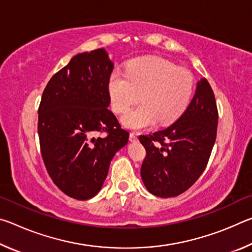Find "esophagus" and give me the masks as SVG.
<instances>
[{
  "label": "esophagus",
  "mask_w": 252,
  "mask_h": 252,
  "mask_svg": "<svg viewBox=\"0 0 252 252\" xmlns=\"http://www.w3.org/2000/svg\"><path fill=\"white\" fill-rule=\"evenodd\" d=\"M129 139L131 142H135V141H138V135H136L135 133H130Z\"/></svg>",
  "instance_id": "34e87169"
}]
</instances>
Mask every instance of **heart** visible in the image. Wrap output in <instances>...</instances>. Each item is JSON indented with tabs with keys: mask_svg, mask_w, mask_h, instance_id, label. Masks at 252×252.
I'll list each match as a JSON object with an SVG mask.
<instances>
[{
	"mask_svg": "<svg viewBox=\"0 0 252 252\" xmlns=\"http://www.w3.org/2000/svg\"><path fill=\"white\" fill-rule=\"evenodd\" d=\"M194 79L187 69L168 60L147 57L132 60L126 73L113 71L108 90L111 106L125 113L140 98L144 103L122 117L125 126L142 130L156 125H169L185 112L192 96Z\"/></svg>",
	"mask_w": 252,
	"mask_h": 252,
	"instance_id": "obj_1",
	"label": "heart"
}]
</instances>
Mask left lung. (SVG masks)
Instances as JSON below:
<instances>
[{
  "instance_id": "left-lung-1",
  "label": "left lung",
  "mask_w": 252,
  "mask_h": 252,
  "mask_svg": "<svg viewBox=\"0 0 252 252\" xmlns=\"http://www.w3.org/2000/svg\"><path fill=\"white\" fill-rule=\"evenodd\" d=\"M218 109L206 79L198 81L194 96L178 120L152 135H140L147 156L141 178L149 192L170 198L185 192L201 176L217 136Z\"/></svg>"
}]
</instances>
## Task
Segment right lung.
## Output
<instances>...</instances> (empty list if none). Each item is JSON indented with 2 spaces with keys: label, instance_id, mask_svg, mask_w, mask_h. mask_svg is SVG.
<instances>
[{
  "label": "right lung",
  "instance_id": "1",
  "mask_svg": "<svg viewBox=\"0 0 252 252\" xmlns=\"http://www.w3.org/2000/svg\"><path fill=\"white\" fill-rule=\"evenodd\" d=\"M113 65L104 49L76 54L51 78L42 94L41 155L52 181L76 200L99 192L111 160L129 139L108 109ZM103 131L106 136H94Z\"/></svg>",
  "mask_w": 252,
  "mask_h": 252
}]
</instances>
